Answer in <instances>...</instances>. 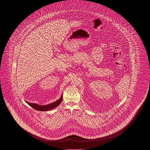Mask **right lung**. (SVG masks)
I'll return each mask as SVG.
<instances>
[{"label":"right lung","instance_id":"add662e5","mask_svg":"<svg viewBox=\"0 0 150 150\" xmlns=\"http://www.w3.org/2000/svg\"><path fill=\"white\" fill-rule=\"evenodd\" d=\"M62 99H63V95H62L61 98L58 99L57 101H56V102H53V103H51L45 105H38L36 103H29L27 101H25V102H27L30 106H31L32 108L35 109V110H37L38 111H48L50 109L57 107L58 105L61 103L62 101Z\"/></svg>","mask_w":150,"mask_h":150}]
</instances>
